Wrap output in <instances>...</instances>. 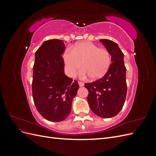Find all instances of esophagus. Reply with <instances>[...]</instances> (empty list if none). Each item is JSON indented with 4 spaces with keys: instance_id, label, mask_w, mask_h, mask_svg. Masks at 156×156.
I'll list each match as a JSON object with an SVG mask.
<instances>
[{
    "instance_id": "obj_1",
    "label": "esophagus",
    "mask_w": 156,
    "mask_h": 156,
    "mask_svg": "<svg viewBox=\"0 0 156 156\" xmlns=\"http://www.w3.org/2000/svg\"><path fill=\"white\" fill-rule=\"evenodd\" d=\"M78 83H79V86L80 87H83L84 86V83H83V82H81V81H79L78 82Z\"/></svg>"
}]
</instances>
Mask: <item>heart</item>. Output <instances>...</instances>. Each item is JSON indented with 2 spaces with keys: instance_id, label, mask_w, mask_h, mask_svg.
<instances>
[{
  "instance_id": "1",
  "label": "heart",
  "mask_w": 156,
  "mask_h": 156,
  "mask_svg": "<svg viewBox=\"0 0 156 156\" xmlns=\"http://www.w3.org/2000/svg\"><path fill=\"white\" fill-rule=\"evenodd\" d=\"M64 64L70 76L74 77L81 69V76L96 80L107 73L112 64L111 55L107 49L90 41H83L68 49L63 54Z\"/></svg>"
}]
</instances>
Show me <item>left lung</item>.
I'll list each match as a JSON object with an SVG mask.
<instances>
[{"label": "left lung", "instance_id": "1", "mask_svg": "<svg viewBox=\"0 0 156 156\" xmlns=\"http://www.w3.org/2000/svg\"><path fill=\"white\" fill-rule=\"evenodd\" d=\"M112 57V64L102 78L85 83L88 95L87 101L91 110L98 116L107 119L119 114L124 106L127 94L126 68L124 53L115 42L100 40Z\"/></svg>", "mask_w": 156, "mask_h": 156}]
</instances>
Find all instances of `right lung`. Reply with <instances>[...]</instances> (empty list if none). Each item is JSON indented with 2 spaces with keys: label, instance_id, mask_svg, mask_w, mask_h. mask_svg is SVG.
<instances>
[{
  "label": "right lung",
  "instance_id": "1",
  "mask_svg": "<svg viewBox=\"0 0 156 156\" xmlns=\"http://www.w3.org/2000/svg\"><path fill=\"white\" fill-rule=\"evenodd\" d=\"M63 40L45 41L35 53L32 90L37 111L51 122H60L70 114L79 88L77 81L64 74Z\"/></svg>",
  "mask_w": 156,
  "mask_h": 156
}]
</instances>
